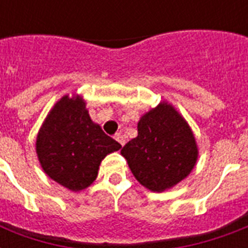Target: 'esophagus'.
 <instances>
[{
	"mask_svg": "<svg viewBox=\"0 0 248 248\" xmlns=\"http://www.w3.org/2000/svg\"><path fill=\"white\" fill-rule=\"evenodd\" d=\"M114 139H116L117 141H118V143H120L121 145H122V147H124V143H126V140H124V135H122V134H120V132H117L116 135H114Z\"/></svg>",
	"mask_w": 248,
	"mask_h": 248,
	"instance_id": "1",
	"label": "esophagus"
}]
</instances>
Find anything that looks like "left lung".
I'll list each match as a JSON object with an SVG mask.
<instances>
[{
    "instance_id": "obj_1",
    "label": "left lung",
    "mask_w": 248,
    "mask_h": 248,
    "mask_svg": "<svg viewBox=\"0 0 248 248\" xmlns=\"http://www.w3.org/2000/svg\"><path fill=\"white\" fill-rule=\"evenodd\" d=\"M121 153L140 184L162 192L188 176L198 152L184 118L171 105L162 103L141 117L138 136Z\"/></svg>"
}]
</instances>
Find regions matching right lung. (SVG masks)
<instances>
[{"label":"right lung","instance_id":"obj_1","mask_svg":"<svg viewBox=\"0 0 248 248\" xmlns=\"http://www.w3.org/2000/svg\"><path fill=\"white\" fill-rule=\"evenodd\" d=\"M121 144L95 124L81 97H62L37 136L41 166L52 180L71 190L87 188L97 176L105 155Z\"/></svg>","mask_w":248,"mask_h":248}]
</instances>
